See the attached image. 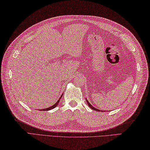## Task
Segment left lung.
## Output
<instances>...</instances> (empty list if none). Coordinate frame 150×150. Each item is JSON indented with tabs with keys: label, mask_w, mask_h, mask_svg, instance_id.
<instances>
[{
	"label": "left lung",
	"mask_w": 150,
	"mask_h": 150,
	"mask_svg": "<svg viewBox=\"0 0 150 150\" xmlns=\"http://www.w3.org/2000/svg\"><path fill=\"white\" fill-rule=\"evenodd\" d=\"M87 104H88V105L90 107V108H91V109H94V110H95V111H100V110H99V109H96L95 108H93V107L91 105L90 103H89V102H88V100H87Z\"/></svg>",
	"instance_id": "1"
}]
</instances>
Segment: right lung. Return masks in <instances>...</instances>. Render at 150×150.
<instances>
[{
    "mask_svg": "<svg viewBox=\"0 0 150 150\" xmlns=\"http://www.w3.org/2000/svg\"><path fill=\"white\" fill-rule=\"evenodd\" d=\"M62 97V96L60 97V98L57 100V102L55 103V104L54 105H52V106H51V107H50V108H47V109H42V111H48V110H50V109H54V108H56V107L58 105V103H59V100H60V99H61V98Z\"/></svg>",
    "mask_w": 150,
    "mask_h": 150,
    "instance_id": "add662e5",
    "label": "right lung"
}]
</instances>
